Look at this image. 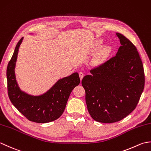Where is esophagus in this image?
<instances>
[{
    "label": "esophagus",
    "instance_id": "esophagus-1",
    "mask_svg": "<svg viewBox=\"0 0 151 151\" xmlns=\"http://www.w3.org/2000/svg\"><path fill=\"white\" fill-rule=\"evenodd\" d=\"M84 74L83 72H79V76H80V78H81V80L82 81L83 77H84Z\"/></svg>",
    "mask_w": 151,
    "mask_h": 151
}]
</instances>
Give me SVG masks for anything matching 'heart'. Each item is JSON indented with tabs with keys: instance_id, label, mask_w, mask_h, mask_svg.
I'll return each mask as SVG.
<instances>
[{
	"instance_id": "b5f03b06",
	"label": "heart",
	"mask_w": 151,
	"mask_h": 151,
	"mask_svg": "<svg viewBox=\"0 0 151 151\" xmlns=\"http://www.w3.org/2000/svg\"><path fill=\"white\" fill-rule=\"evenodd\" d=\"M108 53V49H104L102 50H101V52L100 53V56L101 58H104L107 55Z\"/></svg>"
}]
</instances>
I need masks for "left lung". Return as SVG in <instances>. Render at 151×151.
<instances>
[{
	"label": "left lung",
	"instance_id": "obj_1",
	"mask_svg": "<svg viewBox=\"0 0 151 151\" xmlns=\"http://www.w3.org/2000/svg\"><path fill=\"white\" fill-rule=\"evenodd\" d=\"M116 55L90 70L82 85L91 117L111 123L129 115L138 103L145 85L143 65L136 47L121 34Z\"/></svg>",
	"mask_w": 151,
	"mask_h": 151
}]
</instances>
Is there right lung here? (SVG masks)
<instances>
[{
    "instance_id": "obj_1",
    "label": "right lung",
    "mask_w": 151,
    "mask_h": 151,
    "mask_svg": "<svg viewBox=\"0 0 151 151\" xmlns=\"http://www.w3.org/2000/svg\"><path fill=\"white\" fill-rule=\"evenodd\" d=\"M22 40L23 37L16 45L6 70L9 100L19 111L30 121L45 123L55 121L62 115L72 90L80 84L78 73H74L60 79L49 91L40 96L30 95L22 91L16 81L14 69Z\"/></svg>"
}]
</instances>
